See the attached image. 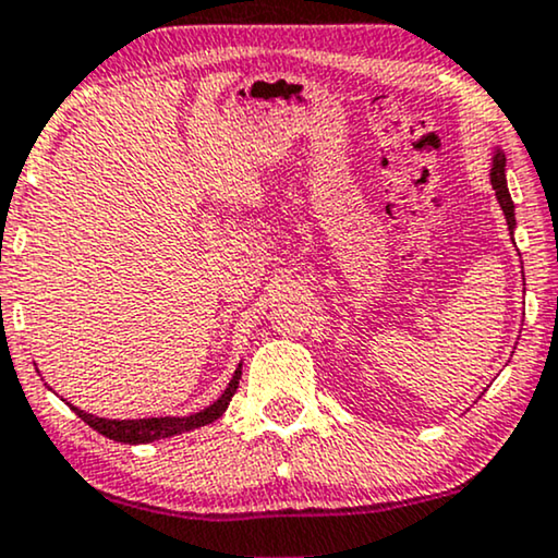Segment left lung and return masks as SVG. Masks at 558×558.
<instances>
[{
	"instance_id": "obj_1",
	"label": "left lung",
	"mask_w": 558,
	"mask_h": 558,
	"mask_svg": "<svg viewBox=\"0 0 558 558\" xmlns=\"http://www.w3.org/2000/svg\"><path fill=\"white\" fill-rule=\"evenodd\" d=\"M505 162L507 157L501 153L499 147L492 149V162H489V181H492V189H494V196H497V202L501 206V211H505V219H507V227H510V235L514 232V204H512V196H510V189H507V175H505Z\"/></svg>"
}]
</instances>
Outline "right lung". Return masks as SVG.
Returning <instances> with one entry per match:
<instances>
[{
  "instance_id": "1",
  "label": "right lung",
  "mask_w": 558,
  "mask_h": 558,
  "mask_svg": "<svg viewBox=\"0 0 558 558\" xmlns=\"http://www.w3.org/2000/svg\"><path fill=\"white\" fill-rule=\"evenodd\" d=\"M240 375H243V362L238 364L235 375L232 380L227 383V388L222 390V396L217 398L215 403H209L206 409L196 411L191 416H149V418H102L95 414H87V411L72 405V411L77 414L82 422L93 426L95 432H100L102 437L113 439V442H123V445H147L155 442V439H165V437H175L183 435V432L198 429V426H206L211 422H217L219 416L225 414L227 405H230L232 396H235L238 385H240Z\"/></svg>"
}]
</instances>
